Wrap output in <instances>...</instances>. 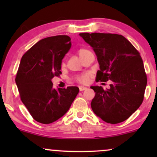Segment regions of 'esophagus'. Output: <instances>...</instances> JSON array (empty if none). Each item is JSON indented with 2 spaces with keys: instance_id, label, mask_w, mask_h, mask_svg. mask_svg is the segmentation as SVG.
<instances>
[{
  "instance_id": "esophagus-1",
  "label": "esophagus",
  "mask_w": 157,
  "mask_h": 157,
  "mask_svg": "<svg viewBox=\"0 0 157 157\" xmlns=\"http://www.w3.org/2000/svg\"><path fill=\"white\" fill-rule=\"evenodd\" d=\"M79 89H80V91H84V90L87 89V87H85V86H80V87H79Z\"/></svg>"
}]
</instances>
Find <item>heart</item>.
<instances>
[{
	"label": "heart",
	"instance_id": "1",
	"mask_svg": "<svg viewBox=\"0 0 157 157\" xmlns=\"http://www.w3.org/2000/svg\"><path fill=\"white\" fill-rule=\"evenodd\" d=\"M86 51V49H84V48H82V49H80V51H79V55H81V54L82 53V52ZM89 80V73H86V74H84V75H81V76L77 77V80L78 81V82H81V83H86V82H88Z\"/></svg>",
	"mask_w": 157,
	"mask_h": 157
}]
</instances>
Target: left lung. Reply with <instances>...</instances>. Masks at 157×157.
<instances>
[{
  "label": "left lung",
  "instance_id": "obj_1",
  "mask_svg": "<svg viewBox=\"0 0 157 157\" xmlns=\"http://www.w3.org/2000/svg\"><path fill=\"white\" fill-rule=\"evenodd\" d=\"M93 48L100 65L97 81H112L110 89L91 86L95 96L91 102L94 113L108 123L127 120L139 109L144 98L147 77L141 56L122 35L80 33Z\"/></svg>",
  "mask_w": 157,
  "mask_h": 157
}]
</instances>
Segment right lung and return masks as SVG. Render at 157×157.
Returning a JSON list of instances; mask_svg holds the SVG:
<instances>
[{
    "label": "right lung",
    "mask_w": 157,
    "mask_h": 157,
    "mask_svg": "<svg viewBox=\"0 0 157 157\" xmlns=\"http://www.w3.org/2000/svg\"><path fill=\"white\" fill-rule=\"evenodd\" d=\"M71 46L67 35L42 39L23 55L15 82L21 101L36 121L49 124L62 117L71 107L79 88H53L52 79L60 76L62 60Z\"/></svg>",
    "instance_id": "obj_1"
}]
</instances>
